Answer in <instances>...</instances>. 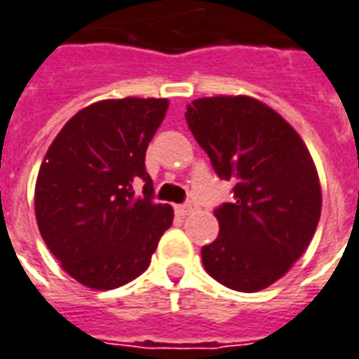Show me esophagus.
Here are the masks:
<instances>
[{
    "label": "esophagus",
    "instance_id": "34e87169",
    "mask_svg": "<svg viewBox=\"0 0 359 359\" xmlns=\"http://www.w3.org/2000/svg\"><path fill=\"white\" fill-rule=\"evenodd\" d=\"M196 210V204H192V202H188V204L177 205V214L179 215H190L192 212Z\"/></svg>",
    "mask_w": 359,
    "mask_h": 359
}]
</instances>
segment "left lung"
<instances>
[{
    "label": "left lung",
    "mask_w": 359,
    "mask_h": 359,
    "mask_svg": "<svg viewBox=\"0 0 359 359\" xmlns=\"http://www.w3.org/2000/svg\"><path fill=\"white\" fill-rule=\"evenodd\" d=\"M187 122L235 200L215 210L219 235L202 247L208 274L237 292L278 282L309 247L320 217L317 167L302 136L249 95L192 101Z\"/></svg>",
    "instance_id": "left-lung-1"
}]
</instances>
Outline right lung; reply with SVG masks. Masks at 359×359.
<instances>
[{"label": "right lung", "instance_id": "obj_1", "mask_svg": "<svg viewBox=\"0 0 359 359\" xmlns=\"http://www.w3.org/2000/svg\"><path fill=\"white\" fill-rule=\"evenodd\" d=\"M167 99H104L81 109L50 144L34 187L39 231L60 266L91 290L147 270L172 208L154 204L145 149ZM144 182V196L135 187Z\"/></svg>", "mask_w": 359, "mask_h": 359}]
</instances>
